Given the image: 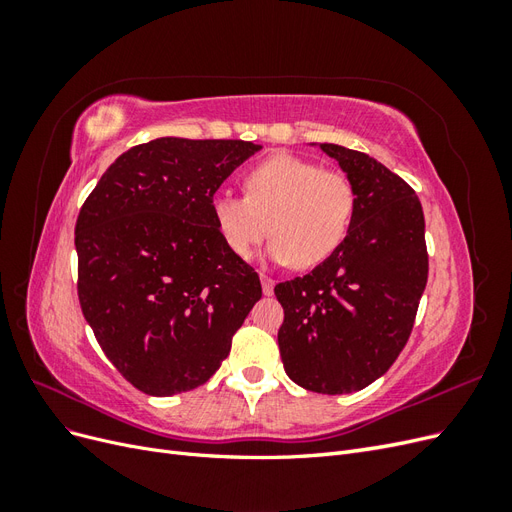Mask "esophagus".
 <instances>
[{
  "mask_svg": "<svg viewBox=\"0 0 512 512\" xmlns=\"http://www.w3.org/2000/svg\"><path fill=\"white\" fill-rule=\"evenodd\" d=\"M260 282H262V292H265V294H267V297H269V294H273V286H275V282L271 280V277H269V275H265V273H260Z\"/></svg>",
  "mask_w": 512,
  "mask_h": 512,
  "instance_id": "1",
  "label": "esophagus"
}]
</instances>
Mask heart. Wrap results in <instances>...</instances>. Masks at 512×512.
<instances>
[{"label": "heart", "mask_w": 512, "mask_h": 512, "mask_svg": "<svg viewBox=\"0 0 512 512\" xmlns=\"http://www.w3.org/2000/svg\"><path fill=\"white\" fill-rule=\"evenodd\" d=\"M211 211L237 258H252L271 230L269 256L309 269L344 245L356 213V190L342 170L280 151L247 170L245 196L218 192Z\"/></svg>", "instance_id": "b5f03b06"}]
</instances>
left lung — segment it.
<instances>
[{
  "mask_svg": "<svg viewBox=\"0 0 512 512\" xmlns=\"http://www.w3.org/2000/svg\"><path fill=\"white\" fill-rule=\"evenodd\" d=\"M356 190L344 245L303 277L275 286L284 307L277 344L307 391L346 395L389 369L414 327L429 273L421 200L367 153L320 143Z\"/></svg>",
  "mask_w": 512,
  "mask_h": 512,
  "instance_id": "obj_1",
  "label": "left lung"
}]
</instances>
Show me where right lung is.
Wrapping results in <instances>:
<instances>
[{"instance_id":"obj_1","label":"right lung","mask_w":512,"mask_h":512,"mask_svg":"<svg viewBox=\"0 0 512 512\" xmlns=\"http://www.w3.org/2000/svg\"><path fill=\"white\" fill-rule=\"evenodd\" d=\"M247 141L164 136L106 168L74 228L79 301L100 348L138 391L170 397L205 384L262 297L258 273L213 220Z\"/></svg>"}]
</instances>
